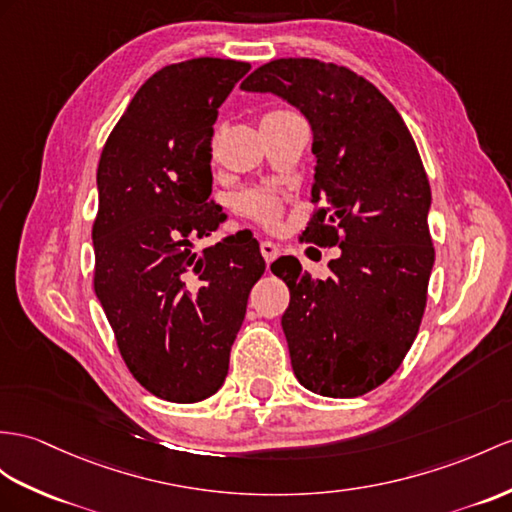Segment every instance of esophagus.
Returning <instances> with one entry per match:
<instances>
[{
    "mask_svg": "<svg viewBox=\"0 0 512 512\" xmlns=\"http://www.w3.org/2000/svg\"><path fill=\"white\" fill-rule=\"evenodd\" d=\"M260 254H263L267 263H273V260L280 256V247L273 241H263V243H260Z\"/></svg>",
    "mask_w": 512,
    "mask_h": 512,
    "instance_id": "1",
    "label": "esophagus"
}]
</instances>
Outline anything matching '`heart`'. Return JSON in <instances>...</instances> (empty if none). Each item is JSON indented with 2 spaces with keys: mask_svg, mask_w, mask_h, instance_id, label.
<instances>
[{
  "mask_svg": "<svg viewBox=\"0 0 512 512\" xmlns=\"http://www.w3.org/2000/svg\"><path fill=\"white\" fill-rule=\"evenodd\" d=\"M286 110H273L267 112L269 115H282ZM239 208L245 215L254 217L263 223H276L280 217V199L273 195L271 191H247L239 197Z\"/></svg>",
  "mask_w": 512,
  "mask_h": 512,
  "instance_id": "b5f03b06",
  "label": "heart"
}]
</instances>
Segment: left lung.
Listing matches in <instances>:
<instances>
[{"label":"left lung","instance_id":"1","mask_svg":"<svg viewBox=\"0 0 512 512\" xmlns=\"http://www.w3.org/2000/svg\"><path fill=\"white\" fill-rule=\"evenodd\" d=\"M241 89L278 95L308 119L310 202L323 206L302 236L341 247L326 280L295 256L271 265L291 291L282 330L295 378L317 395H365L402 365L426 310L432 195L417 145L389 99L334 62L271 60Z\"/></svg>","mask_w":512,"mask_h":512}]
</instances>
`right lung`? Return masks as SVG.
<instances>
[{
    "label": "right lung",
    "instance_id": "obj_1",
    "mask_svg": "<svg viewBox=\"0 0 512 512\" xmlns=\"http://www.w3.org/2000/svg\"><path fill=\"white\" fill-rule=\"evenodd\" d=\"M249 69L223 58L162 67L99 158L95 295L132 376L167 402L221 389L249 291L265 273L249 230L193 252L226 219L210 199V141L217 108Z\"/></svg>",
    "mask_w": 512,
    "mask_h": 512
}]
</instances>
